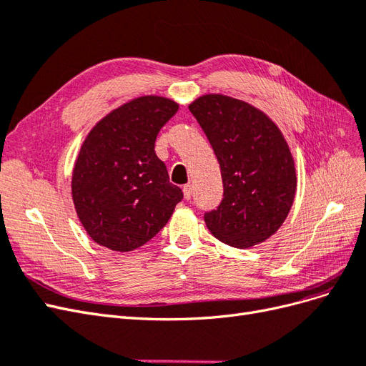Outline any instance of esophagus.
Returning <instances> with one entry per match:
<instances>
[{
  "label": "esophagus",
  "mask_w": 366,
  "mask_h": 366,
  "mask_svg": "<svg viewBox=\"0 0 366 366\" xmlns=\"http://www.w3.org/2000/svg\"><path fill=\"white\" fill-rule=\"evenodd\" d=\"M183 195H184L186 200H189V198L192 197V184L191 183L183 186Z\"/></svg>",
  "instance_id": "esophagus-1"
}]
</instances>
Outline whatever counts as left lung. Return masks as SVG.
Here are the masks:
<instances>
[{
    "label": "left lung",
    "mask_w": 366,
    "mask_h": 366,
    "mask_svg": "<svg viewBox=\"0 0 366 366\" xmlns=\"http://www.w3.org/2000/svg\"><path fill=\"white\" fill-rule=\"evenodd\" d=\"M212 145L223 200L204 214L217 239L247 249L270 238L289 215L296 194L295 160L281 129L253 105L204 94L189 105Z\"/></svg>",
    "instance_id": "left-lung-1"
}]
</instances>
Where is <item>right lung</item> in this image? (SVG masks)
<instances>
[{"instance_id":"1","label":"right lung","mask_w":366,"mask_h":366,"mask_svg":"<svg viewBox=\"0 0 366 366\" xmlns=\"http://www.w3.org/2000/svg\"><path fill=\"white\" fill-rule=\"evenodd\" d=\"M179 104L142 96L120 105L88 132L71 177L76 214L90 238L131 252L156 237L183 192L169 182L154 145Z\"/></svg>"}]
</instances>
